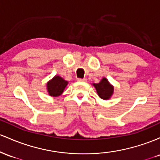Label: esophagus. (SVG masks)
<instances>
[{"label":"esophagus","instance_id":"obj_1","mask_svg":"<svg viewBox=\"0 0 160 160\" xmlns=\"http://www.w3.org/2000/svg\"><path fill=\"white\" fill-rule=\"evenodd\" d=\"M77 82H86V78H77Z\"/></svg>","mask_w":160,"mask_h":160}]
</instances>
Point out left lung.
Listing matches in <instances>:
<instances>
[{
  "instance_id": "left-lung-1",
  "label": "left lung",
  "mask_w": 160,
  "mask_h": 160,
  "mask_svg": "<svg viewBox=\"0 0 160 160\" xmlns=\"http://www.w3.org/2000/svg\"><path fill=\"white\" fill-rule=\"evenodd\" d=\"M96 88L98 96L103 100H108L113 94L114 87L108 82L106 78H103L99 83L93 84Z\"/></svg>"
}]
</instances>
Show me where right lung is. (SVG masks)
<instances>
[{"label":"right lung","mask_w":160,"mask_h":160,"mask_svg":"<svg viewBox=\"0 0 160 160\" xmlns=\"http://www.w3.org/2000/svg\"><path fill=\"white\" fill-rule=\"evenodd\" d=\"M68 85L67 81L62 77L56 75L47 83V89L50 96L58 97L62 94L64 89Z\"/></svg>","instance_id":"add662e5"}]
</instances>
